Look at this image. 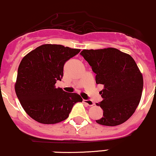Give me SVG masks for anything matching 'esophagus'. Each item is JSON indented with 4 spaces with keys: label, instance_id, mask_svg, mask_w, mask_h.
<instances>
[{
    "label": "esophagus",
    "instance_id": "34e87169",
    "mask_svg": "<svg viewBox=\"0 0 156 156\" xmlns=\"http://www.w3.org/2000/svg\"><path fill=\"white\" fill-rule=\"evenodd\" d=\"M83 103L86 104L87 105H88V106H93L94 105L93 101L91 100H89V99H87V100H83Z\"/></svg>",
    "mask_w": 156,
    "mask_h": 156
}]
</instances>
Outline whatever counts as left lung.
Returning <instances> with one entry per match:
<instances>
[{"instance_id": "left-lung-1", "label": "left lung", "mask_w": 156, "mask_h": 156, "mask_svg": "<svg viewBox=\"0 0 156 156\" xmlns=\"http://www.w3.org/2000/svg\"><path fill=\"white\" fill-rule=\"evenodd\" d=\"M96 74L97 84L103 100L97 106L103 109L98 124L117 126L133 115L139 104L143 90V76L129 55L115 48L83 49L80 53Z\"/></svg>"}]
</instances>
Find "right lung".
<instances>
[{"mask_svg":"<svg viewBox=\"0 0 156 156\" xmlns=\"http://www.w3.org/2000/svg\"><path fill=\"white\" fill-rule=\"evenodd\" d=\"M57 44H44L23 57L18 66L15 90L22 107L35 121L52 124L69 117L73 107L82 102L78 94L56 88L64 64L80 52Z\"/></svg>","mask_w":156,"mask_h":156,"instance_id":"add662e5","label":"right lung"}]
</instances>
